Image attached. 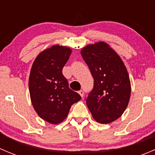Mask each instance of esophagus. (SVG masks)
<instances>
[{"instance_id":"1","label":"esophagus","mask_w":155,"mask_h":155,"mask_svg":"<svg viewBox=\"0 0 155 155\" xmlns=\"http://www.w3.org/2000/svg\"><path fill=\"white\" fill-rule=\"evenodd\" d=\"M79 94H80V96L82 97H84V91H83L80 90L79 91Z\"/></svg>"}]
</instances>
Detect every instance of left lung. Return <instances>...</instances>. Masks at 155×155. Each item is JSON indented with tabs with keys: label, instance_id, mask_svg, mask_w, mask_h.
I'll use <instances>...</instances> for the list:
<instances>
[{
	"label": "left lung",
	"instance_id": "8db88e82",
	"mask_svg": "<svg viewBox=\"0 0 155 155\" xmlns=\"http://www.w3.org/2000/svg\"><path fill=\"white\" fill-rule=\"evenodd\" d=\"M94 78V87L85 98L93 118L109 124L119 118L129 103L130 82L118 54L104 42L88 45L81 51Z\"/></svg>",
	"mask_w": 155,
	"mask_h": 155
}]
</instances>
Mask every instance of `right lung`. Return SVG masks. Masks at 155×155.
Masks as SVG:
<instances>
[{
    "label": "right lung",
    "mask_w": 155,
    "mask_h": 155,
    "mask_svg": "<svg viewBox=\"0 0 155 155\" xmlns=\"http://www.w3.org/2000/svg\"><path fill=\"white\" fill-rule=\"evenodd\" d=\"M70 54L69 48L54 45L42 51L31 68L28 85L33 107L40 118L51 124L64 121L71 106L81 100L62 73Z\"/></svg>",
    "instance_id": "add662e5"
}]
</instances>
